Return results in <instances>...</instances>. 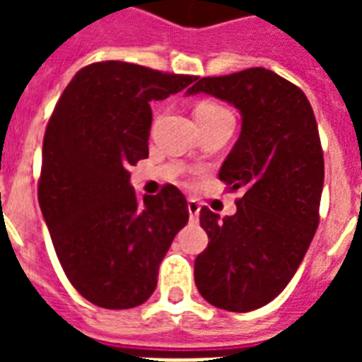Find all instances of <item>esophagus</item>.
Masks as SVG:
<instances>
[{
	"label": "esophagus",
	"instance_id": "34e87169",
	"mask_svg": "<svg viewBox=\"0 0 362 362\" xmlns=\"http://www.w3.org/2000/svg\"><path fill=\"white\" fill-rule=\"evenodd\" d=\"M187 212H189L192 221H195L199 218V212H201V204H199L195 199H189V201H187Z\"/></svg>",
	"mask_w": 362,
	"mask_h": 362
}]
</instances>
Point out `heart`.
<instances>
[{
	"instance_id": "b5f03b06",
	"label": "heart",
	"mask_w": 362,
	"mask_h": 362,
	"mask_svg": "<svg viewBox=\"0 0 362 362\" xmlns=\"http://www.w3.org/2000/svg\"><path fill=\"white\" fill-rule=\"evenodd\" d=\"M193 115H195V120L197 122H206L212 120V118H220V116L229 115L221 105L214 103V101H209V99H204V101H199L195 105V110H193Z\"/></svg>"
}]
</instances>
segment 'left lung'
I'll return each mask as SVG.
<instances>
[{
    "label": "left lung",
    "mask_w": 362,
    "mask_h": 362,
    "mask_svg": "<svg viewBox=\"0 0 362 362\" xmlns=\"http://www.w3.org/2000/svg\"><path fill=\"white\" fill-rule=\"evenodd\" d=\"M201 92L240 110V136L220 180L242 197L223 220L201 209L209 246L195 259V284L216 308L252 312L284 291L320 226V131L303 90L264 67L204 76L187 95Z\"/></svg>",
    "instance_id": "obj_1"
}]
</instances>
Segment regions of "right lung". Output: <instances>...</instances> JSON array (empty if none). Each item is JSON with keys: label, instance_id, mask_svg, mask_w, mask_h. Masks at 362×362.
I'll return each instance as SVG.
<instances>
[{"label": "right lung", "instance_id": "obj_1", "mask_svg": "<svg viewBox=\"0 0 362 362\" xmlns=\"http://www.w3.org/2000/svg\"><path fill=\"white\" fill-rule=\"evenodd\" d=\"M195 78L98 62L73 76L54 107L37 195L65 276L95 306L146 303L165 253L189 220L178 187L139 199L127 169L148 158L150 103Z\"/></svg>", "mask_w": 362, "mask_h": 362}]
</instances>
